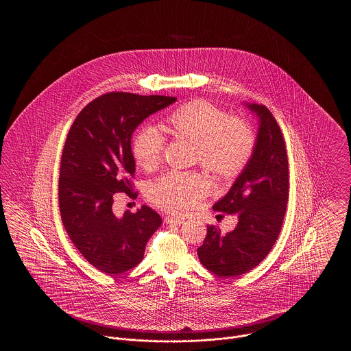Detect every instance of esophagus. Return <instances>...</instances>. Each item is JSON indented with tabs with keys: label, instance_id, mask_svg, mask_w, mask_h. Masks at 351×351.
Returning a JSON list of instances; mask_svg holds the SVG:
<instances>
[{
	"label": "esophagus",
	"instance_id": "esophagus-1",
	"mask_svg": "<svg viewBox=\"0 0 351 351\" xmlns=\"http://www.w3.org/2000/svg\"><path fill=\"white\" fill-rule=\"evenodd\" d=\"M166 222L169 225H183L185 219L180 217H167L166 218Z\"/></svg>",
	"mask_w": 351,
	"mask_h": 351
}]
</instances>
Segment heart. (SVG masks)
<instances>
[{"label": "heart", "instance_id": "obj_1", "mask_svg": "<svg viewBox=\"0 0 351 351\" xmlns=\"http://www.w3.org/2000/svg\"><path fill=\"white\" fill-rule=\"evenodd\" d=\"M168 130L196 143L195 158L218 176L230 178L246 166L255 147L250 126L239 118L206 101H192L167 117ZM165 136L143 126L132 139L135 163L151 171L160 162ZM209 191V182L199 172L169 171L151 184L149 196L154 204L173 213H188L197 208Z\"/></svg>", "mask_w": 351, "mask_h": 351}]
</instances>
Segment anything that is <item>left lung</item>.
<instances>
[{"label": "left lung", "mask_w": 351, "mask_h": 351, "mask_svg": "<svg viewBox=\"0 0 351 351\" xmlns=\"http://www.w3.org/2000/svg\"><path fill=\"white\" fill-rule=\"evenodd\" d=\"M258 118L255 147L229 192L213 205L237 215L233 232L206 226L197 249L201 263L218 276H238L256 267L275 245L288 202V159L283 134L266 106L242 102Z\"/></svg>", "instance_id": "8db88e82"}]
</instances>
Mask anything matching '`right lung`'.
Listing matches in <instances>:
<instances>
[{"label": "right lung", "mask_w": 351, "mask_h": 351, "mask_svg": "<svg viewBox=\"0 0 351 351\" xmlns=\"http://www.w3.org/2000/svg\"><path fill=\"white\" fill-rule=\"evenodd\" d=\"M176 100L106 93L89 102L68 132L59 175L60 216L75 247L108 275L135 267L143 259L151 235L162 225L160 216L146 205L121 217L112 206L114 193L133 189L135 129Z\"/></svg>", "instance_id": "1"}]
</instances>
